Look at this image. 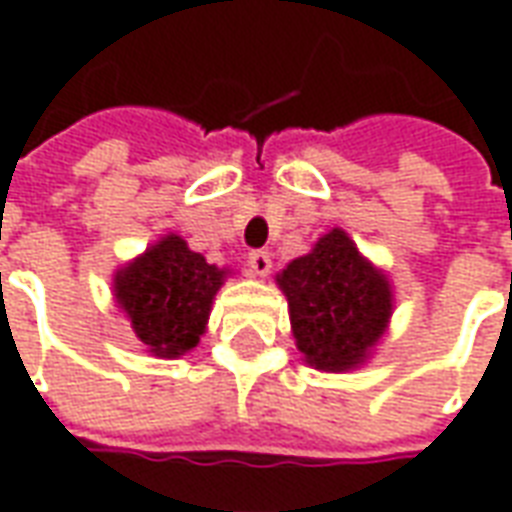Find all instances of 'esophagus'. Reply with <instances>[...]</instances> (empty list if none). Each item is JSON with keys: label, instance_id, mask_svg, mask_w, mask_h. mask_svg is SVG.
<instances>
[{"label": "esophagus", "instance_id": "esophagus-1", "mask_svg": "<svg viewBox=\"0 0 512 512\" xmlns=\"http://www.w3.org/2000/svg\"><path fill=\"white\" fill-rule=\"evenodd\" d=\"M246 266H249V271L257 274V277H268V271H271V255H268L266 249H255V252H249Z\"/></svg>", "mask_w": 512, "mask_h": 512}]
</instances>
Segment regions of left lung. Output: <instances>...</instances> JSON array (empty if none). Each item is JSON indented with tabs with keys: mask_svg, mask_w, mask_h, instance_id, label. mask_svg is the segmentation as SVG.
Segmentation results:
<instances>
[{
	"mask_svg": "<svg viewBox=\"0 0 512 512\" xmlns=\"http://www.w3.org/2000/svg\"><path fill=\"white\" fill-rule=\"evenodd\" d=\"M279 288L288 296L296 345L318 370L340 373L365 362L392 315L389 282L343 230L296 257L279 274Z\"/></svg>",
	"mask_w": 512,
	"mask_h": 512,
	"instance_id": "8db88e82",
	"label": "left lung"
}]
</instances>
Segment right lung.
<instances>
[{
  "label": "right lung",
  "mask_w": 512,
  "mask_h": 512,
  "mask_svg": "<svg viewBox=\"0 0 512 512\" xmlns=\"http://www.w3.org/2000/svg\"><path fill=\"white\" fill-rule=\"evenodd\" d=\"M222 282L224 271L167 235L117 274L115 293L150 354L172 359L200 343Z\"/></svg>",
  "instance_id": "1"
}]
</instances>
